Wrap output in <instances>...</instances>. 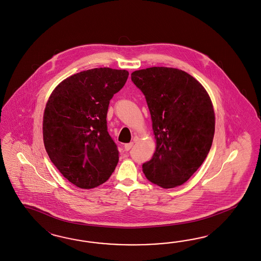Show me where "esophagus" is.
<instances>
[{
    "label": "esophagus",
    "mask_w": 261,
    "mask_h": 261,
    "mask_svg": "<svg viewBox=\"0 0 261 261\" xmlns=\"http://www.w3.org/2000/svg\"><path fill=\"white\" fill-rule=\"evenodd\" d=\"M133 142H129V143H125L124 144V149L126 151H129L131 148H132V146H133Z\"/></svg>",
    "instance_id": "obj_1"
}]
</instances>
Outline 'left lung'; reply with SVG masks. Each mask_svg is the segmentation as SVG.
Here are the masks:
<instances>
[{"instance_id":"8db88e82","label":"left lung","mask_w":261,"mask_h":261,"mask_svg":"<svg viewBox=\"0 0 261 261\" xmlns=\"http://www.w3.org/2000/svg\"><path fill=\"white\" fill-rule=\"evenodd\" d=\"M150 112L156 150L142 165L145 177L163 189L187 182L206 158L214 140L212 99L197 79L167 67L131 73Z\"/></svg>"}]
</instances>
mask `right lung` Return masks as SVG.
I'll return each instance as SVG.
<instances>
[{
	"label": "right lung",
	"instance_id": "add662e5",
	"mask_svg": "<svg viewBox=\"0 0 261 261\" xmlns=\"http://www.w3.org/2000/svg\"><path fill=\"white\" fill-rule=\"evenodd\" d=\"M126 70L95 68L64 79L47 99L43 140L50 161L71 184L83 190L106 182L119 162L107 131L111 98L124 86Z\"/></svg>",
	"mask_w": 261,
	"mask_h": 261
}]
</instances>
